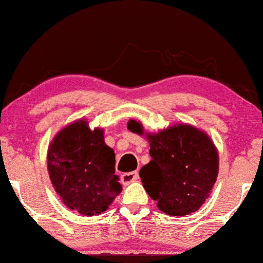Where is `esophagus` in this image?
I'll return each mask as SVG.
<instances>
[{"label":"esophagus","instance_id":"1","mask_svg":"<svg viewBox=\"0 0 263 263\" xmlns=\"http://www.w3.org/2000/svg\"><path fill=\"white\" fill-rule=\"evenodd\" d=\"M121 178H122V182H123L124 184H129V183L138 181V179H139V172L138 171L125 172V174L121 176Z\"/></svg>","mask_w":263,"mask_h":263}]
</instances>
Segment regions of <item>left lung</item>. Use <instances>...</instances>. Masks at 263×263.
<instances>
[{
  "label": "left lung",
  "mask_w": 263,
  "mask_h": 263,
  "mask_svg": "<svg viewBox=\"0 0 263 263\" xmlns=\"http://www.w3.org/2000/svg\"><path fill=\"white\" fill-rule=\"evenodd\" d=\"M128 129L142 135L141 123L130 120ZM152 159L140 170L143 188L164 213L178 217L196 212L204 203L219 170V157L206 133L177 124L147 134Z\"/></svg>",
  "instance_id": "8db88e82"
}]
</instances>
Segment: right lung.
<instances>
[{
  "instance_id": "obj_1",
  "label": "right lung",
  "mask_w": 263,
  "mask_h": 263,
  "mask_svg": "<svg viewBox=\"0 0 263 263\" xmlns=\"http://www.w3.org/2000/svg\"><path fill=\"white\" fill-rule=\"evenodd\" d=\"M115 164L103 129L91 130L85 120L57 133L48 149L49 176L56 193L68 208L88 217L106 211L122 192Z\"/></svg>"
}]
</instances>
